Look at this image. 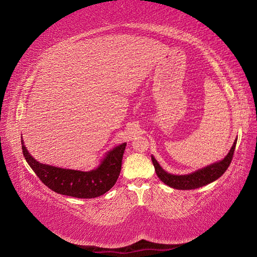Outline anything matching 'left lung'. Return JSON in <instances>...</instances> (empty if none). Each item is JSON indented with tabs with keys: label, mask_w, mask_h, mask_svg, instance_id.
<instances>
[{
	"label": "left lung",
	"mask_w": 257,
	"mask_h": 257,
	"mask_svg": "<svg viewBox=\"0 0 257 257\" xmlns=\"http://www.w3.org/2000/svg\"><path fill=\"white\" fill-rule=\"evenodd\" d=\"M237 139L234 141L231 150L228 153L225 158L220 161V162L213 163L211 165H207L206 168L199 169V170L195 171L193 173H189V175H184V176H176L171 175V173H168L164 171L161 165L158 163V161L154 159V156H152V162L155 168V172L158 177L161 179V181L164 182L165 185L169 187H172L175 189H181V190H188V189H196L199 187H203L207 184H211V182L215 181L216 179L223 175V173L227 171L228 167L231 163L232 156L234 153V149H236Z\"/></svg>",
	"instance_id": "1"
}]
</instances>
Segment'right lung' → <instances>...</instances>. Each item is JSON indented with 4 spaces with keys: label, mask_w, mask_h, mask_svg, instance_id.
Here are the masks:
<instances>
[{
    "label": "right lung",
    "mask_w": 257,
    "mask_h": 257,
    "mask_svg": "<svg viewBox=\"0 0 257 257\" xmlns=\"http://www.w3.org/2000/svg\"><path fill=\"white\" fill-rule=\"evenodd\" d=\"M26 161L45 186L55 193L77 198H95L110 190L118 180L125 143L108 152L101 164L92 171H78L40 163L21 141Z\"/></svg>",
    "instance_id": "obj_1"
}]
</instances>
